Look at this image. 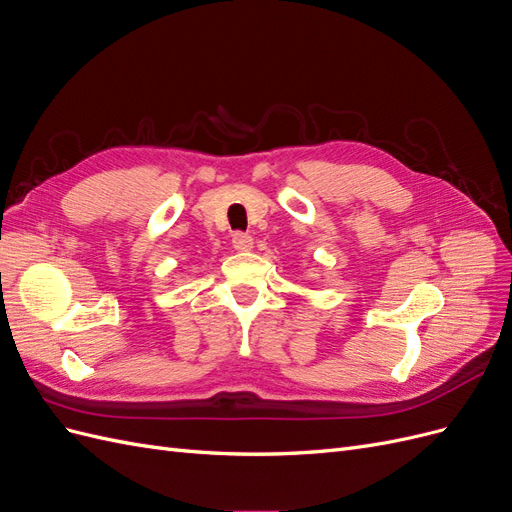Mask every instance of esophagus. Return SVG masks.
Here are the masks:
<instances>
[{
	"label": "esophagus",
	"mask_w": 512,
	"mask_h": 512,
	"mask_svg": "<svg viewBox=\"0 0 512 512\" xmlns=\"http://www.w3.org/2000/svg\"><path fill=\"white\" fill-rule=\"evenodd\" d=\"M232 247H235L237 252H250L254 247V239L250 235H245V232H235V235H232Z\"/></svg>",
	"instance_id": "esophagus-1"
}]
</instances>
